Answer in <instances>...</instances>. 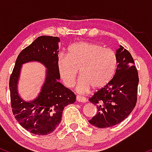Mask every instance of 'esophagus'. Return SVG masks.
I'll return each instance as SVG.
<instances>
[{
	"label": "esophagus",
	"mask_w": 152,
	"mask_h": 152,
	"mask_svg": "<svg viewBox=\"0 0 152 152\" xmlns=\"http://www.w3.org/2000/svg\"><path fill=\"white\" fill-rule=\"evenodd\" d=\"M76 100H77V101L80 102V103H85V102H86V99H85V98H84V97L77 96Z\"/></svg>",
	"instance_id": "obj_1"
}]
</instances>
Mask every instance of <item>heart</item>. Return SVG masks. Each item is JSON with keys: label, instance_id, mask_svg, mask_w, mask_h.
Wrapping results in <instances>:
<instances>
[{"label": "heart", "instance_id": "b5f03b06", "mask_svg": "<svg viewBox=\"0 0 152 152\" xmlns=\"http://www.w3.org/2000/svg\"><path fill=\"white\" fill-rule=\"evenodd\" d=\"M115 51L95 42H80L69 46L67 56L57 58L58 74L68 88L74 85L79 70L81 77L77 85L79 93L103 88L112 80L117 68Z\"/></svg>", "mask_w": 152, "mask_h": 152}]
</instances>
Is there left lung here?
I'll return each instance as SVG.
<instances>
[{
  "instance_id": "left-lung-1",
  "label": "left lung",
  "mask_w": 152,
  "mask_h": 152,
  "mask_svg": "<svg viewBox=\"0 0 152 152\" xmlns=\"http://www.w3.org/2000/svg\"><path fill=\"white\" fill-rule=\"evenodd\" d=\"M115 75L89 101L96 105L98 113L89 121L98 128L111 127L129 116L137 101L139 75L134 59L122 46L117 49Z\"/></svg>"
}]
</instances>
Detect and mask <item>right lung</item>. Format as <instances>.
Here are the masks:
<instances>
[{
  "instance_id": "obj_1",
  "label": "right lung",
  "mask_w": 152,
  "mask_h": 152,
  "mask_svg": "<svg viewBox=\"0 0 152 152\" xmlns=\"http://www.w3.org/2000/svg\"><path fill=\"white\" fill-rule=\"evenodd\" d=\"M57 37L42 36L20 52L9 80L11 108L15 118L26 130L37 135L51 134L60 124L66 105L76 100V95L59 83L57 61L59 52ZM37 61L47 68V77L39 96L26 102L17 92V83L21 65Z\"/></svg>"
}]
</instances>
